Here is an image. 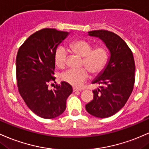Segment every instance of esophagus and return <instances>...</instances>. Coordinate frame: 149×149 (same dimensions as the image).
<instances>
[{
	"label": "esophagus",
	"mask_w": 149,
	"mask_h": 149,
	"mask_svg": "<svg viewBox=\"0 0 149 149\" xmlns=\"http://www.w3.org/2000/svg\"><path fill=\"white\" fill-rule=\"evenodd\" d=\"M73 92H78V91H81V90L77 89V88H73Z\"/></svg>",
	"instance_id": "34e87169"
}]
</instances>
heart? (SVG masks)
Returning a JSON list of instances; mask_svg holds the SVG:
<instances>
[{
    "mask_svg": "<svg viewBox=\"0 0 149 149\" xmlns=\"http://www.w3.org/2000/svg\"><path fill=\"white\" fill-rule=\"evenodd\" d=\"M71 48L75 53L83 56L82 64L87 67L92 74L95 75L100 73L108 61V51L104 46H97L93 48V44L88 41L78 40L72 42ZM67 57L68 51L62 46H59L56 49L54 54L56 66L61 68L64 66ZM87 69H68L61 73L60 78L63 81L69 83L74 87H80L89 77V71Z\"/></svg>",
    "mask_w": 149,
    "mask_h": 149,
    "instance_id": "heart-1",
    "label": "heart"
}]
</instances>
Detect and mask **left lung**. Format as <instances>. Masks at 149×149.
Instances as JSON below:
<instances>
[{
    "instance_id": "left-lung-1",
    "label": "left lung",
    "mask_w": 149,
    "mask_h": 149,
    "mask_svg": "<svg viewBox=\"0 0 149 149\" xmlns=\"http://www.w3.org/2000/svg\"><path fill=\"white\" fill-rule=\"evenodd\" d=\"M88 35L104 42L110 57L104 70L92 83L101 85L93 91V100L86 104L87 112L94 117L106 118L120 110L128 100L135 81L133 54L122 38L107 30H93Z\"/></svg>"
}]
</instances>
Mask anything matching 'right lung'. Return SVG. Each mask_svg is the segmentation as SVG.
Masks as SVG:
<instances>
[{
	"label": "right lung",
	"instance_id": "obj_1",
	"mask_svg": "<svg viewBox=\"0 0 149 149\" xmlns=\"http://www.w3.org/2000/svg\"><path fill=\"white\" fill-rule=\"evenodd\" d=\"M68 32L45 28L30 35L21 45L16 57V78L18 91L34 113L45 119L61 115L66 100L73 92L69 83L62 81L54 90L48 83L55 81L54 54Z\"/></svg>",
	"mask_w": 149,
	"mask_h": 149
}]
</instances>
